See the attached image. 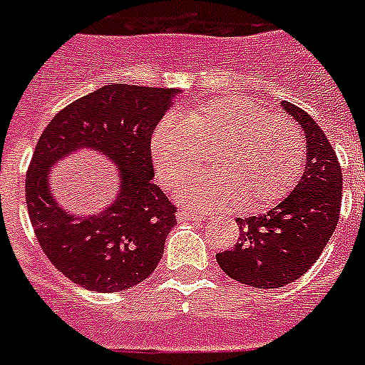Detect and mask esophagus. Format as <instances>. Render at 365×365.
<instances>
[{
    "mask_svg": "<svg viewBox=\"0 0 365 365\" xmlns=\"http://www.w3.org/2000/svg\"><path fill=\"white\" fill-rule=\"evenodd\" d=\"M178 222H183V220H206V215H198V213H191V211H180L176 215Z\"/></svg>",
    "mask_w": 365,
    "mask_h": 365,
    "instance_id": "1",
    "label": "esophagus"
}]
</instances>
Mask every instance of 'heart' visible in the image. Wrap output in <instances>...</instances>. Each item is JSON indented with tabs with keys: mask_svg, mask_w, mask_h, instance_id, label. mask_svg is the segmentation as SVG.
I'll use <instances>...</instances> for the list:
<instances>
[{
	"mask_svg": "<svg viewBox=\"0 0 365 365\" xmlns=\"http://www.w3.org/2000/svg\"><path fill=\"white\" fill-rule=\"evenodd\" d=\"M211 148L213 173L178 189V200L191 210L228 211L241 202L263 210L293 187L304 159V139L289 116L245 96H222L159 122L152 137L155 173L176 187Z\"/></svg>",
	"mask_w": 365,
	"mask_h": 365,
	"instance_id": "obj_1",
	"label": "heart"
}]
</instances>
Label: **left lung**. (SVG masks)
Here are the masks:
<instances>
[{
	"label": "left lung",
	"instance_id": "obj_1",
	"mask_svg": "<svg viewBox=\"0 0 365 365\" xmlns=\"http://www.w3.org/2000/svg\"><path fill=\"white\" fill-rule=\"evenodd\" d=\"M282 107L304 133V173L267 213L237 219L240 240L217 254V263L230 278L259 289L301 278L329 243L341 207V168L324 131L301 107L289 102H282Z\"/></svg>",
	"mask_w": 365,
	"mask_h": 365
}]
</instances>
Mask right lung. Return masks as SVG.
<instances>
[{"label": "right lung", "instance_id": "right-lung-1", "mask_svg": "<svg viewBox=\"0 0 365 365\" xmlns=\"http://www.w3.org/2000/svg\"><path fill=\"white\" fill-rule=\"evenodd\" d=\"M180 88L111 83L79 98L51 118L26 176L29 219L57 271L98 293L130 289L154 272L176 207L152 182L150 140ZM91 149L115 165L119 187L98 214H72L51 192V167Z\"/></svg>", "mask_w": 365, "mask_h": 365}]
</instances>
